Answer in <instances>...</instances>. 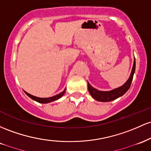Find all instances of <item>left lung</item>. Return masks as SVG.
<instances>
[{
	"label": "left lung",
	"instance_id": "obj_1",
	"mask_svg": "<svg viewBox=\"0 0 151 151\" xmlns=\"http://www.w3.org/2000/svg\"><path fill=\"white\" fill-rule=\"evenodd\" d=\"M135 59L134 58L133 68H132V70L131 73H130L129 78L128 79V81L123 86H120V87L111 90V91H98V90L95 88L93 86H91V85H90L89 83L88 82V88L90 94L95 100L98 101H101V102H109V101H114V100L124 95L128 91V89L130 88L132 81H133V75L135 73Z\"/></svg>",
	"mask_w": 151,
	"mask_h": 151
}]
</instances>
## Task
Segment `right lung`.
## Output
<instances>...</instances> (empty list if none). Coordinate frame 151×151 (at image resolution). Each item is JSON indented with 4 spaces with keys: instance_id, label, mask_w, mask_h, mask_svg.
<instances>
[{
    "instance_id": "right-lung-1",
    "label": "right lung",
    "mask_w": 151,
    "mask_h": 151,
    "mask_svg": "<svg viewBox=\"0 0 151 151\" xmlns=\"http://www.w3.org/2000/svg\"><path fill=\"white\" fill-rule=\"evenodd\" d=\"M65 90H66V88L64 89V91H63V92L60 93L59 94L55 95V96H53V97H49V98H38V97H36V96H32V95L28 93L25 92V91H24V92L25 93V94L28 96V97H30L31 99H33V101H35L36 102L40 103H48L50 102H53V101H57V100H58L59 98H61L64 95V93H65Z\"/></svg>"
}]
</instances>
